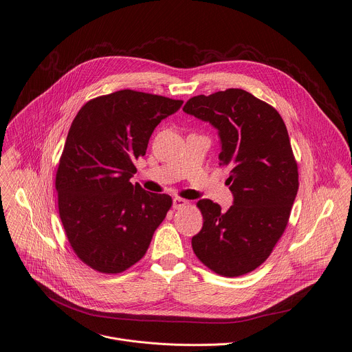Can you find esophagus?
Returning <instances> with one entry per match:
<instances>
[{
  "mask_svg": "<svg viewBox=\"0 0 352 352\" xmlns=\"http://www.w3.org/2000/svg\"><path fill=\"white\" fill-rule=\"evenodd\" d=\"M185 201L184 199H181V198H174V201H173V208L174 209H181V208H184L185 206Z\"/></svg>",
  "mask_w": 352,
  "mask_h": 352,
  "instance_id": "obj_1",
  "label": "esophagus"
}]
</instances>
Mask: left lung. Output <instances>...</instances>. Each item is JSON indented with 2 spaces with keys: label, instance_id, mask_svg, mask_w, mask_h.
Here are the masks:
<instances>
[{
  "label": "left lung",
  "instance_id": "1",
  "mask_svg": "<svg viewBox=\"0 0 352 352\" xmlns=\"http://www.w3.org/2000/svg\"><path fill=\"white\" fill-rule=\"evenodd\" d=\"M184 111L219 131V166L232 168L234 197L228 212L210 199L197 204L204 226L192 250L217 275H245L271 255L298 194V163L285 122L274 107L240 88L198 95Z\"/></svg>",
  "mask_w": 352,
  "mask_h": 352
}]
</instances>
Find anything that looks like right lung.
I'll return each mask as SVG.
<instances>
[{
	"label": "right lung",
	"mask_w": 352,
	"mask_h": 352,
	"mask_svg": "<svg viewBox=\"0 0 352 352\" xmlns=\"http://www.w3.org/2000/svg\"><path fill=\"white\" fill-rule=\"evenodd\" d=\"M184 101L120 89L84 104L63 148L56 189L58 214L77 257L102 274L140 261L173 205L131 178L155 126Z\"/></svg>",
	"instance_id": "obj_1"
}]
</instances>
